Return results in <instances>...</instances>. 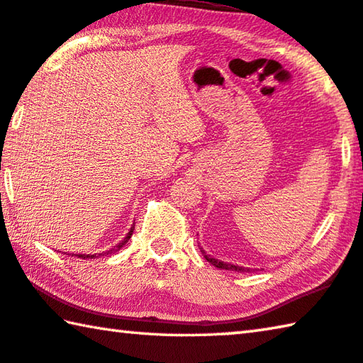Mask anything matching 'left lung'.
<instances>
[{
  "label": "left lung",
  "mask_w": 363,
  "mask_h": 363,
  "mask_svg": "<svg viewBox=\"0 0 363 363\" xmlns=\"http://www.w3.org/2000/svg\"><path fill=\"white\" fill-rule=\"evenodd\" d=\"M201 253H203V256H205V259L210 262V264H213L214 267H218V269H225V270H235V272H248L250 269H245V267H240V266H233V264H229V262H224V261H219V259H214V257H211L210 255H206L203 250H201Z\"/></svg>",
  "instance_id": "1"
}]
</instances>
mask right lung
<instances>
[{"mask_svg": "<svg viewBox=\"0 0 363 363\" xmlns=\"http://www.w3.org/2000/svg\"><path fill=\"white\" fill-rule=\"evenodd\" d=\"M133 230H134V225L131 227V230L126 233V237L123 238V240L118 243V245H115L113 248H110V250H107V251H102V253H99V255H78V257H82V259H93V257H99V256H108V255H113V253H116V251H118L123 245H126L128 243V240H130L131 238V235H133Z\"/></svg>", "mask_w": 363, "mask_h": 363, "instance_id": "right-lung-1", "label": "right lung"}]
</instances>
